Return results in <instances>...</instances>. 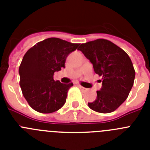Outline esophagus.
<instances>
[{"mask_svg": "<svg viewBox=\"0 0 150 150\" xmlns=\"http://www.w3.org/2000/svg\"><path fill=\"white\" fill-rule=\"evenodd\" d=\"M78 87H79V88H80V89H81L83 91H86L87 90H88V88H84V87H83L82 86H80V85H78Z\"/></svg>", "mask_w": 150, "mask_h": 150, "instance_id": "1", "label": "esophagus"}]
</instances>
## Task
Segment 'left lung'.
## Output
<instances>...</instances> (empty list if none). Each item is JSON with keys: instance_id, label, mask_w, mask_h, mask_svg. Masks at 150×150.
I'll return each instance as SVG.
<instances>
[{"instance_id": "obj_1", "label": "left lung", "mask_w": 150, "mask_h": 150, "mask_svg": "<svg viewBox=\"0 0 150 150\" xmlns=\"http://www.w3.org/2000/svg\"><path fill=\"white\" fill-rule=\"evenodd\" d=\"M78 50L90 61L95 72L102 76V86L91 110L101 113L116 110L128 98L134 85L135 71L128 54L110 41L98 39L83 43Z\"/></svg>"}]
</instances>
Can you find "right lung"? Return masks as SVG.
I'll return each instance as SVG.
<instances>
[{
  "label": "right lung",
  "instance_id": "1",
  "mask_svg": "<svg viewBox=\"0 0 150 150\" xmlns=\"http://www.w3.org/2000/svg\"><path fill=\"white\" fill-rule=\"evenodd\" d=\"M79 45L51 38L34 45L24 55L18 69L20 87L34 110L51 113L65 104L67 91L73 83L55 81L53 74L65 67L67 57Z\"/></svg>",
  "mask_w": 150,
  "mask_h": 150
}]
</instances>
